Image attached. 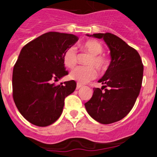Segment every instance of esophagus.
<instances>
[{
	"label": "esophagus",
	"mask_w": 157,
	"mask_h": 157,
	"mask_svg": "<svg viewBox=\"0 0 157 157\" xmlns=\"http://www.w3.org/2000/svg\"><path fill=\"white\" fill-rule=\"evenodd\" d=\"M81 87H82V84H80V83H77V86H76V89H77V90H78V89H80Z\"/></svg>",
	"instance_id": "1"
}]
</instances>
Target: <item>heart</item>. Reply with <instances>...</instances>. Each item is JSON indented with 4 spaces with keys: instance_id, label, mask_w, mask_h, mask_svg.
Here are the masks:
<instances>
[{
    "instance_id": "1",
    "label": "heart",
    "mask_w": 157,
    "mask_h": 157,
    "mask_svg": "<svg viewBox=\"0 0 157 157\" xmlns=\"http://www.w3.org/2000/svg\"><path fill=\"white\" fill-rule=\"evenodd\" d=\"M83 48L91 54L90 58L88 60V64L90 66H78L70 73L71 78L78 83H86L95 78L97 71L92 65H95L97 68L102 70L107 64L106 59L101 54L103 51V47L101 43L95 40H90L84 43ZM77 58L78 53L75 47H69L63 53V63L68 68H73L77 63Z\"/></svg>"
}]
</instances>
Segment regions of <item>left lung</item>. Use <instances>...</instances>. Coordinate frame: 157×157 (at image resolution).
<instances>
[{"label": "left lung", "instance_id": "left-lung-1", "mask_svg": "<svg viewBox=\"0 0 157 157\" xmlns=\"http://www.w3.org/2000/svg\"><path fill=\"white\" fill-rule=\"evenodd\" d=\"M86 35L105 41L110 49L111 63L98 81L104 86L101 90L94 88L93 97L85 103L86 109L94 120L102 124L120 121L130 112L139 95L144 70L141 56L115 34Z\"/></svg>", "mask_w": 157, "mask_h": 157}]
</instances>
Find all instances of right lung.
Segmentation results:
<instances>
[{"label":"right lung","instance_id":"obj_1","mask_svg":"<svg viewBox=\"0 0 157 157\" xmlns=\"http://www.w3.org/2000/svg\"><path fill=\"white\" fill-rule=\"evenodd\" d=\"M78 40L74 34L48 32L21 49L12 73V96L19 112L34 125L47 127L59 119L64 99L74 92V80L56 86L68 75L63 56Z\"/></svg>","mask_w":157,"mask_h":157}]
</instances>
